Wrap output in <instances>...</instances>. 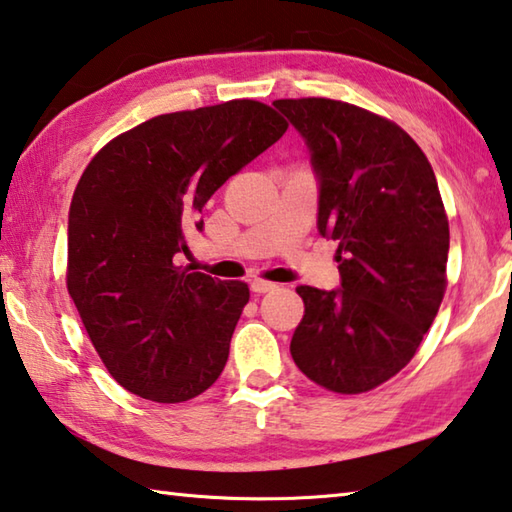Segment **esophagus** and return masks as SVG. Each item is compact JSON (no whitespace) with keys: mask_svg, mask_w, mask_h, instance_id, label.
<instances>
[{"mask_svg":"<svg viewBox=\"0 0 512 512\" xmlns=\"http://www.w3.org/2000/svg\"><path fill=\"white\" fill-rule=\"evenodd\" d=\"M249 288H251V292H256V294H265V292H272V290H276V283L261 281V279H254V281L249 283Z\"/></svg>","mask_w":512,"mask_h":512,"instance_id":"esophagus-1","label":"esophagus"}]
</instances>
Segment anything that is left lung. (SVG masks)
Masks as SVG:
<instances>
[{"mask_svg":"<svg viewBox=\"0 0 512 512\" xmlns=\"http://www.w3.org/2000/svg\"><path fill=\"white\" fill-rule=\"evenodd\" d=\"M319 186L317 229L337 240L339 288L299 285L294 364L337 393L405 369L443 301L450 227L423 150L396 123L330 98H283Z\"/></svg>","mask_w":512,"mask_h":512,"instance_id":"obj_1","label":"left lung"}]
</instances>
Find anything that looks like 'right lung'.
Segmentation results:
<instances>
[{
  "label": "right lung",
  "instance_id": "right-lung-1",
  "mask_svg": "<svg viewBox=\"0 0 512 512\" xmlns=\"http://www.w3.org/2000/svg\"><path fill=\"white\" fill-rule=\"evenodd\" d=\"M288 130L272 107L229 101L161 114L89 161L69 206L67 290L123 389L152 402L200 396L227 364L249 301L242 281L175 263L209 197Z\"/></svg>",
  "mask_w": 512,
  "mask_h": 512
}]
</instances>
